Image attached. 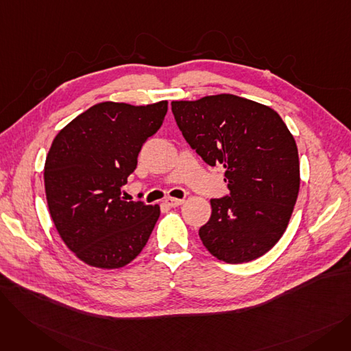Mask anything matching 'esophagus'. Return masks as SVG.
Segmentation results:
<instances>
[{
  "label": "esophagus",
  "mask_w": 351,
  "mask_h": 351,
  "mask_svg": "<svg viewBox=\"0 0 351 351\" xmlns=\"http://www.w3.org/2000/svg\"><path fill=\"white\" fill-rule=\"evenodd\" d=\"M183 199H175V197H168L165 200V204L168 205V206H171V208H176V206H180L182 204H183Z\"/></svg>",
  "instance_id": "1"
}]
</instances>
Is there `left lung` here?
<instances>
[{
  "mask_svg": "<svg viewBox=\"0 0 351 351\" xmlns=\"http://www.w3.org/2000/svg\"><path fill=\"white\" fill-rule=\"evenodd\" d=\"M183 138L208 165H222L230 193L210 199L199 229L219 261L245 263L269 252L285 233L300 188L298 146L271 108L230 94L173 101Z\"/></svg>",
  "mask_w": 351,
  "mask_h": 351,
  "instance_id": "left-lung-1",
  "label": "left lung"
}]
</instances>
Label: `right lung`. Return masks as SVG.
Returning a JSON list of instances; mask_svg holds the SVG:
<instances>
[{
    "label": "right lung",
    "mask_w": 351,
    "mask_h": 351,
    "mask_svg": "<svg viewBox=\"0 0 351 351\" xmlns=\"http://www.w3.org/2000/svg\"><path fill=\"white\" fill-rule=\"evenodd\" d=\"M166 112L168 101L101 102L55 136L44 168L48 209L64 243L84 263L123 267L145 247L160 209L126 202L122 186Z\"/></svg>",
    "instance_id": "obj_1"
}]
</instances>
